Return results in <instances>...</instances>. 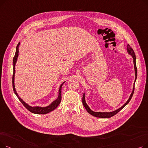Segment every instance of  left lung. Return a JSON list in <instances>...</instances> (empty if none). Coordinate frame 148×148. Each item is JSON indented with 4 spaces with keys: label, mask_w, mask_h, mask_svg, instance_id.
I'll use <instances>...</instances> for the list:
<instances>
[{
    "label": "left lung",
    "mask_w": 148,
    "mask_h": 148,
    "mask_svg": "<svg viewBox=\"0 0 148 148\" xmlns=\"http://www.w3.org/2000/svg\"><path fill=\"white\" fill-rule=\"evenodd\" d=\"M127 52L128 53L132 56L133 59V64H134V73H135V80L134 82V85H133V90H132L131 94L128 98V99L127 101V102L124 104L122 106H121L120 108H118L114 111L112 112H94L90 109V108L89 107V106L87 104L86 101V98H85V94L84 93L83 94V98H82V102L83 104L84 107L86 108V110H87V112L90 114L91 115L95 116V117H97V118H111L112 116H113L114 115H115L116 113H118L119 111H121L122 108L125 107L126 105H127L128 104V103L130 102V101L131 100L132 97H133V95L134 94V84H135V82L136 80L137 79V66H136V55L134 50H133L131 47L130 46V45H127Z\"/></svg>",
    "instance_id": "1"
}]
</instances>
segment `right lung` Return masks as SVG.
I'll use <instances>...</instances> for the list:
<instances>
[{"instance_id": "add662e5", "label": "right lung", "mask_w": 148, "mask_h": 148, "mask_svg": "<svg viewBox=\"0 0 148 148\" xmlns=\"http://www.w3.org/2000/svg\"><path fill=\"white\" fill-rule=\"evenodd\" d=\"M20 42H19L17 47H16V51H15V56L13 58V76H12V86H13V90L14 92L15 93V94L16 95V96L18 97V99L20 101V102L23 104V105L27 109L30 111V112H32L33 113L35 114H47L48 113H50V112L54 110L55 108L59 106V104H60V101H61V99H62V97H61V91H62V86L63 84L65 83L63 82L60 85L59 88V90H58V96L56 99H55L54 101L47 106L45 107H41V106H29L28 104H27L26 103H25L24 101H23L18 95V94H17V92L16 91V89H15V84H14V80H15V65H16V62L17 61V59L18 57V47L20 45Z\"/></svg>"}]
</instances>
